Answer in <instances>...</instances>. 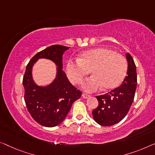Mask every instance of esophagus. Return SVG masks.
<instances>
[{
  "instance_id": "34e87169",
  "label": "esophagus",
  "mask_w": 155,
  "mask_h": 155,
  "mask_svg": "<svg viewBox=\"0 0 155 155\" xmlns=\"http://www.w3.org/2000/svg\"><path fill=\"white\" fill-rule=\"evenodd\" d=\"M82 97L85 99H87V98H89L90 97H91V95L90 94H85V93H83L82 94Z\"/></svg>"
}]
</instances>
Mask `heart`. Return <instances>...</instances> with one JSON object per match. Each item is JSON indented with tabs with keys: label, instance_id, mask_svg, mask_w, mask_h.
<instances>
[{
	"label": "heart",
	"instance_id": "obj_1",
	"mask_svg": "<svg viewBox=\"0 0 155 155\" xmlns=\"http://www.w3.org/2000/svg\"><path fill=\"white\" fill-rule=\"evenodd\" d=\"M67 75L73 84H78L90 72L92 77L82 84L87 92H94L102 87L114 90L120 85L125 78L127 63L123 55L114 50L99 47L87 51L76 61L70 60L66 67Z\"/></svg>",
	"mask_w": 155,
	"mask_h": 155
}]
</instances>
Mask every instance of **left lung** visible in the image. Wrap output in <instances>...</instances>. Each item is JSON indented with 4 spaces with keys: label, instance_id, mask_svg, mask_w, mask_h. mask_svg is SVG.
Listing matches in <instances>:
<instances>
[{
    "label": "left lung",
    "instance_id": "left-lung-1",
    "mask_svg": "<svg viewBox=\"0 0 155 155\" xmlns=\"http://www.w3.org/2000/svg\"><path fill=\"white\" fill-rule=\"evenodd\" d=\"M126 58L127 73L122 84L107 94L96 96L99 105L92 110V116L101 126H111L120 122L133 103L137 85V68L129 53L126 54Z\"/></svg>",
    "mask_w": 155,
    "mask_h": 155
}]
</instances>
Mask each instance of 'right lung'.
I'll return each instance as SVG.
<instances>
[{"label": "right lung", "instance_id": "add662e5", "mask_svg": "<svg viewBox=\"0 0 155 155\" xmlns=\"http://www.w3.org/2000/svg\"><path fill=\"white\" fill-rule=\"evenodd\" d=\"M68 47L52 45L38 52L27 64L23 78L24 100L32 117L41 125L53 127L65 118L72 104L81 96V92L71 85L63 71V55ZM40 58L52 60L57 66V77L47 87H39L31 77L33 64Z\"/></svg>", "mask_w": 155, "mask_h": 155}]
</instances>
